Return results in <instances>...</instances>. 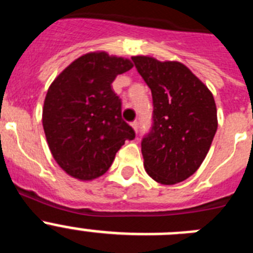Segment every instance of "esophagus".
<instances>
[{"label":"esophagus","instance_id":"1","mask_svg":"<svg viewBox=\"0 0 253 253\" xmlns=\"http://www.w3.org/2000/svg\"><path fill=\"white\" fill-rule=\"evenodd\" d=\"M130 125H131V128H133L134 130H135V131H138V129H139V123H138L137 120H135V122H133V123H131Z\"/></svg>","mask_w":253,"mask_h":253}]
</instances>
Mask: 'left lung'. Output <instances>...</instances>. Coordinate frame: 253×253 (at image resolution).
Instances as JSON below:
<instances>
[{"mask_svg": "<svg viewBox=\"0 0 253 253\" xmlns=\"http://www.w3.org/2000/svg\"><path fill=\"white\" fill-rule=\"evenodd\" d=\"M151 88L153 123L142 140L147 173L162 185L194 175L207 157L218 128L216 106L207 86L180 62L131 57Z\"/></svg>", "mask_w": 253, "mask_h": 253, "instance_id": "8db88e82", "label": "left lung"}]
</instances>
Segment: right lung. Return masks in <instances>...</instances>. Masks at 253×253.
Masks as SVG:
<instances>
[{
	"label": "right lung",
	"mask_w": 253,
	"mask_h": 253,
	"mask_svg": "<svg viewBox=\"0 0 253 253\" xmlns=\"http://www.w3.org/2000/svg\"><path fill=\"white\" fill-rule=\"evenodd\" d=\"M131 68L126 58L93 51L73 60L49 86L44 133L55 162L69 176L82 181L100 177L125 140L135 138L111 87L116 76Z\"/></svg>",
	"instance_id": "1"
}]
</instances>
